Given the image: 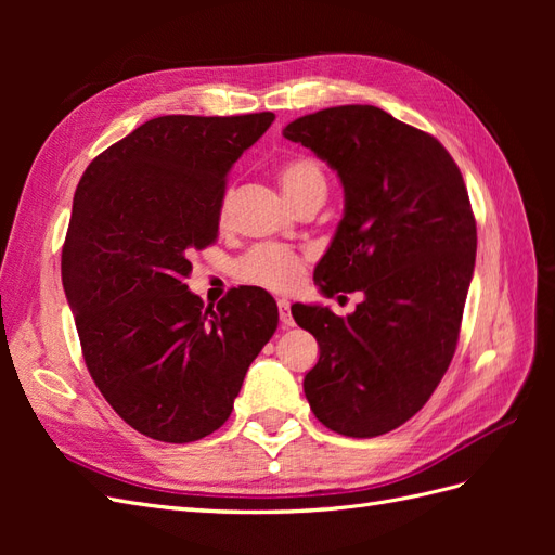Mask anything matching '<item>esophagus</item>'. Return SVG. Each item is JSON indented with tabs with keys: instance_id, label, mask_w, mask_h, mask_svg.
Masks as SVG:
<instances>
[{
	"instance_id": "esophagus-1",
	"label": "esophagus",
	"mask_w": 555,
	"mask_h": 555,
	"mask_svg": "<svg viewBox=\"0 0 555 555\" xmlns=\"http://www.w3.org/2000/svg\"><path fill=\"white\" fill-rule=\"evenodd\" d=\"M278 310H280V324L282 326H294V317H292L287 298H280L278 300Z\"/></svg>"
}]
</instances>
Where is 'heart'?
<instances>
[{
	"label": "heart",
	"instance_id": "b5f03b06",
	"mask_svg": "<svg viewBox=\"0 0 555 555\" xmlns=\"http://www.w3.org/2000/svg\"><path fill=\"white\" fill-rule=\"evenodd\" d=\"M278 176L284 194L289 196L294 206L312 192H326L324 173L312 159L294 157L282 162ZM224 215L227 201L220 210V217ZM236 273L247 284H257V287H266L273 292H289L292 287H296L300 273H304V257L282 245H257L238 261Z\"/></svg>",
	"mask_w": 555,
	"mask_h": 555
}]
</instances>
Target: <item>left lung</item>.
Returning a JSON list of instances; mask_svg holds the SVG:
<instances>
[{
    "label": "left lung",
    "mask_w": 555,
    "mask_h": 555,
    "mask_svg": "<svg viewBox=\"0 0 555 555\" xmlns=\"http://www.w3.org/2000/svg\"><path fill=\"white\" fill-rule=\"evenodd\" d=\"M282 133L324 159L345 190L314 282L326 296L363 292L347 317L292 308L319 343L304 391L326 428L377 438L426 405L456 351L477 255L465 182L438 139L377 106L324 108Z\"/></svg>",
    "instance_id": "1"
}]
</instances>
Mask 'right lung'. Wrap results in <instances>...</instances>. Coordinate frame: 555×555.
Listing matches in <instances>:
<instances>
[{
  "label": "right lung",
  "mask_w": 555,
  "mask_h": 555,
  "mask_svg": "<svg viewBox=\"0 0 555 555\" xmlns=\"http://www.w3.org/2000/svg\"><path fill=\"white\" fill-rule=\"evenodd\" d=\"M275 120L162 115L94 157L62 247V284L88 371L125 422L184 444L220 428L278 328L263 289L217 308L188 289L192 251L217 238L231 166Z\"/></svg>",
  "instance_id": "1"
}]
</instances>
